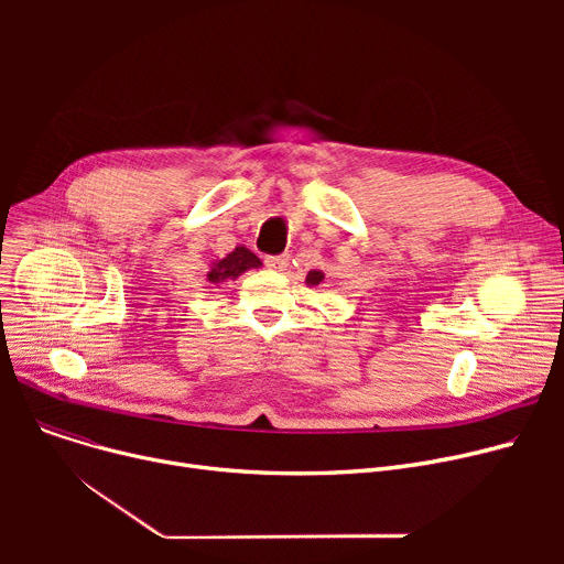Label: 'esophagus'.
<instances>
[{
    "mask_svg": "<svg viewBox=\"0 0 564 564\" xmlns=\"http://www.w3.org/2000/svg\"><path fill=\"white\" fill-rule=\"evenodd\" d=\"M288 262H290L288 253H283V256H267L264 258V264L270 267V270H274V272H283L285 267H288Z\"/></svg>",
    "mask_w": 564,
    "mask_h": 564,
    "instance_id": "obj_1",
    "label": "esophagus"
}]
</instances>
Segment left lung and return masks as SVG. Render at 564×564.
Instances as JSON below:
<instances>
[{
    "instance_id": "left-lung-1",
    "label": "left lung",
    "mask_w": 564,
    "mask_h": 564,
    "mask_svg": "<svg viewBox=\"0 0 564 564\" xmlns=\"http://www.w3.org/2000/svg\"><path fill=\"white\" fill-rule=\"evenodd\" d=\"M322 281H324V272H319V270H311L306 274V285H319Z\"/></svg>"
}]
</instances>
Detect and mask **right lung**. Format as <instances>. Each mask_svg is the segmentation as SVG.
I'll return each instance as SVG.
<instances>
[{"mask_svg": "<svg viewBox=\"0 0 564 564\" xmlns=\"http://www.w3.org/2000/svg\"><path fill=\"white\" fill-rule=\"evenodd\" d=\"M260 264L262 262H260V258L253 251H249L247 247H235L224 258H215L210 262V272H207V281H210V283L235 281L237 276H242L249 270H258Z\"/></svg>", "mask_w": 564, "mask_h": 564, "instance_id": "right-lung-1", "label": "right lung"}]
</instances>
